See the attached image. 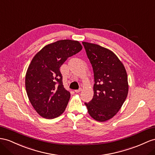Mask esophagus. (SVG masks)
Masks as SVG:
<instances>
[{
    "label": "esophagus",
    "instance_id": "34e87169",
    "mask_svg": "<svg viewBox=\"0 0 155 155\" xmlns=\"http://www.w3.org/2000/svg\"><path fill=\"white\" fill-rule=\"evenodd\" d=\"M81 91H82V88H79L78 90H74V92H76V93H78V92H81Z\"/></svg>",
    "mask_w": 155,
    "mask_h": 155
}]
</instances>
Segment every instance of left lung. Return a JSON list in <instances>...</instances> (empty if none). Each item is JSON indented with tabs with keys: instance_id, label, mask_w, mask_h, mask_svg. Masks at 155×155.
Returning a JSON list of instances; mask_svg holds the SVG:
<instances>
[{
	"instance_id": "1",
	"label": "left lung",
	"mask_w": 155,
	"mask_h": 155,
	"mask_svg": "<svg viewBox=\"0 0 155 155\" xmlns=\"http://www.w3.org/2000/svg\"><path fill=\"white\" fill-rule=\"evenodd\" d=\"M94 74V97L85 103L90 115L98 122L112 118L120 109L128 93L125 67L111 50L83 42Z\"/></svg>"
}]
</instances>
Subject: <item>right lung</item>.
Wrapping results in <instances>:
<instances>
[{
    "mask_svg": "<svg viewBox=\"0 0 155 155\" xmlns=\"http://www.w3.org/2000/svg\"><path fill=\"white\" fill-rule=\"evenodd\" d=\"M82 48L77 41L61 40L45 46L33 58L25 75V88L31 105L42 117L52 119L65 111L71 94L63 87L59 68Z\"/></svg>",
    "mask_w": 155,
    "mask_h": 155,
    "instance_id": "right-lung-1",
    "label": "right lung"
}]
</instances>
